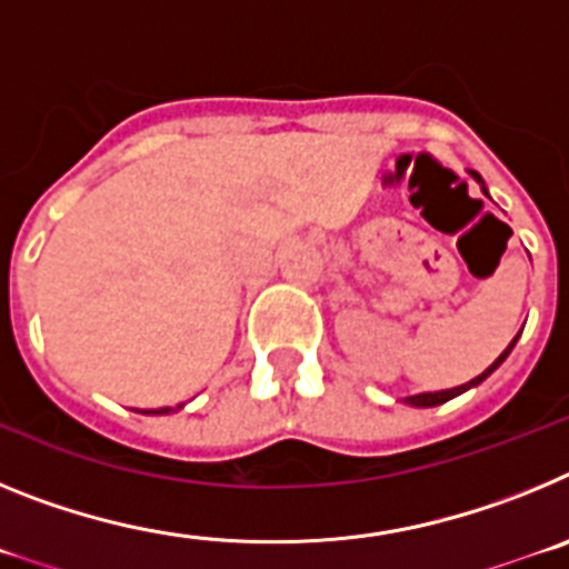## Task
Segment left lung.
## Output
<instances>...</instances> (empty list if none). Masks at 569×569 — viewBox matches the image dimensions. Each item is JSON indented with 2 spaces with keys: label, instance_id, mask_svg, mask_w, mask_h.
Returning a JSON list of instances; mask_svg holds the SVG:
<instances>
[{
  "label": "left lung",
  "instance_id": "left-lung-1",
  "mask_svg": "<svg viewBox=\"0 0 569 569\" xmlns=\"http://www.w3.org/2000/svg\"><path fill=\"white\" fill-rule=\"evenodd\" d=\"M470 176H472V179H476V182L481 184V190H485V193H487L485 182H481V176L476 173V170H470ZM516 339H519V336H516ZM516 339L510 341V347H507V350H505V353L499 356V359H496V361H492L490 367H487L485 373H481V376H476V379H472V381H467V385H461V387H450V390H439V393H419V396H407L405 401H407V405H413V407H436V405H445V401L456 399V396L467 393V390H470V387H479L481 381H485L487 376H490L492 370H496V367H499L501 361L507 359V356H510V350H512V347H516Z\"/></svg>",
  "mask_w": 569,
  "mask_h": 569
}]
</instances>
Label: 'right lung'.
<instances>
[{
  "label": "right lung",
  "instance_id": "right-lung-1",
  "mask_svg": "<svg viewBox=\"0 0 569 569\" xmlns=\"http://www.w3.org/2000/svg\"><path fill=\"white\" fill-rule=\"evenodd\" d=\"M179 407H182V405H179ZM144 413H159V416H162V413H170V407H162V410H144Z\"/></svg>",
  "mask_w": 569,
  "mask_h": 569
}]
</instances>
